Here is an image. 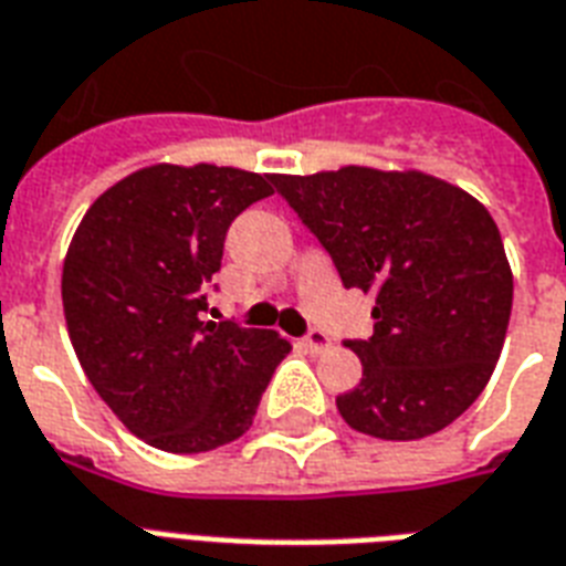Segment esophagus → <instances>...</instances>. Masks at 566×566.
Segmentation results:
<instances>
[{"instance_id":"34e87169","label":"esophagus","mask_w":566,"mask_h":566,"mask_svg":"<svg viewBox=\"0 0 566 566\" xmlns=\"http://www.w3.org/2000/svg\"><path fill=\"white\" fill-rule=\"evenodd\" d=\"M304 345H306V352H313V354H324L327 348H331V336L324 331H318V327H313V331L306 333L304 336Z\"/></svg>"}]
</instances>
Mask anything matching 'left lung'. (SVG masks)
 <instances>
[{"label": "left lung", "mask_w": 566, "mask_h": 566, "mask_svg": "<svg viewBox=\"0 0 566 566\" xmlns=\"http://www.w3.org/2000/svg\"><path fill=\"white\" fill-rule=\"evenodd\" d=\"M331 253L345 289L375 295L369 339H345L360 384L336 407L354 431L419 440L488 387L505 343L514 277L496 221L428 174L343 168L271 177Z\"/></svg>", "instance_id": "left-lung-1"}]
</instances>
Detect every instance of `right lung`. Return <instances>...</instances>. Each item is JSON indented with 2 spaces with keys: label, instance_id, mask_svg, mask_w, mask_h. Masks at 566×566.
<instances>
[{
  "label": "right lung",
  "instance_id": "right-lung-1",
  "mask_svg": "<svg viewBox=\"0 0 566 566\" xmlns=\"http://www.w3.org/2000/svg\"><path fill=\"white\" fill-rule=\"evenodd\" d=\"M271 177L153 165L94 200L70 242V343L105 405L161 451L197 454L251 428L292 345L233 318L203 322L230 223Z\"/></svg>",
  "mask_w": 566,
  "mask_h": 566
}]
</instances>
